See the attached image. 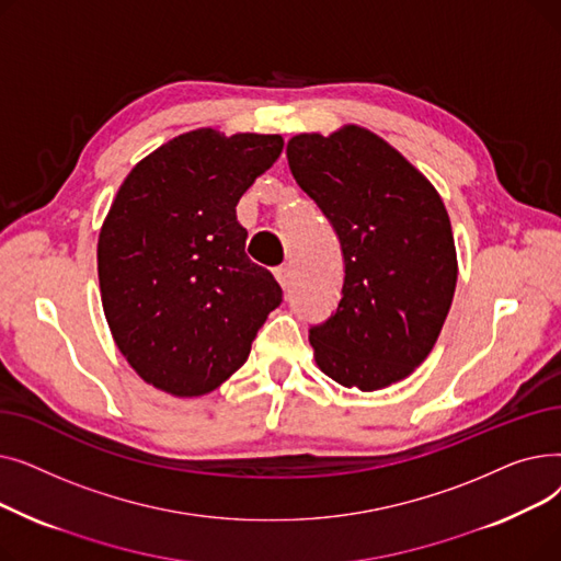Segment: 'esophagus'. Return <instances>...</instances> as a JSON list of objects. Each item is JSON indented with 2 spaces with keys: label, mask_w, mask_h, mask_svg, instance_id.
I'll return each mask as SVG.
<instances>
[{
  "label": "esophagus",
  "mask_w": 561,
  "mask_h": 561,
  "mask_svg": "<svg viewBox=\"0 0 561 561\" xmlns=\"http://www.w3.org/2000/svg\"><path fill=\"white\" fill-rule=\"evenodd\" d=\"M275 277H277V282L282 284V288H290V282H293L290 265H288V263H286V265H279V268L275 271Z\"/></svg>",
  "instance_id": "obj_1"
}]
</instances>
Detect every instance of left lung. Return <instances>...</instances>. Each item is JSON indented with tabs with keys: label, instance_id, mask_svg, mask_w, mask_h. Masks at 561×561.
Instances as JSON below:
<instances>
[{
	"label": "left lung",
	"instance_id": "8db88e82",
	"mask_svg": "<svg viewBox=\"0 0 561 561\" xmlns=\"http://www.w3.org/2000/svg\"><path fill=\"white\" fill-rule=\"evenodd\" d=\"M286 157L343 252L341 300L309 328L316 362L347 389H385L423 364L450 311L457 254L446 206L387 140L355 125L290 138Z\"/></svg>",
	"mask_w": 561,
	"mask_h": 561
}]
</instances>
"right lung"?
Returning <instances> with one entry per match:
<instances>
[{"label":"right lung","mask_w":561,"mask_h":561,"mask_svg":"<svg viewBox=\"0 0 561 561\" xmlns=\"http://www.w3.org/2000/svg\"><path fill=\"white\" fill-rule=\"evenodd\" d=\"M277 134L197 129L142 159L102 225L98 273L113 339L172 396L209 393L239 370L282 286L245 254L236 204L282 154Z\"/></svg>","instance_id":"add662e5"}]
</instances>
